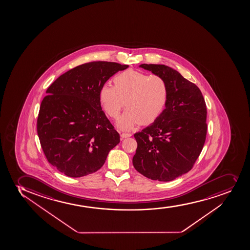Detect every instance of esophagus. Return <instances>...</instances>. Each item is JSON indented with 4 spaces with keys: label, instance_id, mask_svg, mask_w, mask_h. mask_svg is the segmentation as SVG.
<instances>
[{
    "label": "esophagus",
    "instance_id": "1",
    "mask_svg": "<svg viewBox=\"0 0 250 250\" xmlns=\"http://www.w3.org/2000/svg\"><path fill=\"white\" fill-rule=\"evenodd\" d=\"M121 139H125V138L130 137L131 136V134H129V133H122L121 134Z\"/></svg>",
    "mask_w": 250,
    "mask_h": 250
}]
</instances>
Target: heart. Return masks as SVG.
<instances>
[{
    "label": "heart",
    "instance_id": "b5f03b06",
    "mask_svg": "<svg viewBox=\"0 0 250 250\" xmlns=\"http://www.w3.org/2000/svg\"><path fill=\"white\" fill-rule=\"evenodd\" d=\"M113 82L114 86L104 84L100 88L99 102L113 119L118 117L125 104L127 109L117 122L121 129H131L139 123L150 125L164 112L169 97L164 78L129 69L116 74Z\"/></svg>",
    "mask_w": 250,
    "mask_h": 250
}]
</instances>
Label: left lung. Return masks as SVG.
<instances>
[{"instance_id": "1", "label": "left lung", "mask_w": 250, "mask_h": 250, "mask_svg": "<svg viewBox=\"0 0 250 250\" xmlns=\"http://www.w3.org/2000/svg\"><path fill=\"white\" fill-rule=\"evenodd\" d=\"M166 80L169 97L161 116L134 134L133 165L152 180L169 182L189 172L207 137V105L198 86L164 64H143Z\"/></svg>"}]
</instances>
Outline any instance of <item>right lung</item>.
I'll return each instance as SVG.
<instances>
[{"label": "right lung", "instance_id": "1", "mask_svg": "<svg viewBox=\"0 0 250 250\" xmlns=\"http://www.w3.org/2000/svg\"><path fill=\"white\" fill-rule=\"evenodd\" d=\"M128 65L87 62L67 71L49 86L41 102L37 133L49 164L67 177L97 172L120 143V134L102 110L99 91Z\"/></svg>", "mask_w": 250, "mask_h": 250}]
</instances>
